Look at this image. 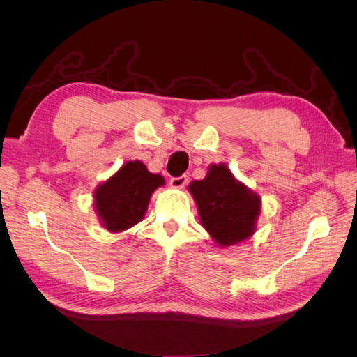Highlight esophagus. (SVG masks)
I'll return each mask as SVG.
<instances>
[{
	"instance_id": "esophagus-1",
	"label": "esophagus",
	"mask_w": 357,
	"mask_h": 357,
	"mask_svg": "<svg viewBox=\"0 0 357 357\" xmlns=\"http://www.w3.org/2000/svg\"><path fill=\"white\" fill-rule=\"evenodd\" d=\"M188 176H180V177H172L171 180H169V185H171V188H176V189H181V188H185L186 185H188Z\"/></svg>"
}]
</instances>
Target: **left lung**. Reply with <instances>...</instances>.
<instances>
[{"mask_svg":"<svg viewBox=\"0 0 357 357\" xmlns=\"http://www.w3.org/2000/svg\"><path fill=\"white\" fill-rule=\"evenodd\" d=\"M189 190L202 226L219 245L236 244L256 231L261 198L236 181L226 165H211L207 177L192 181Z\"/></svg>","mask_w":357,"mask_h":357,"instance_id":"obj_1","label":"left lung"}]
</instances>
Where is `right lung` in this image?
<instances>
[{"label":"right lung","instance_id":"add662e5","mask_svg":"<svg viewBox=\"0 0 357 357\" xmlns=\"http://www.w3.org/2000/svg\"><path fill=\"white\" fill-rule=\"evenodd\" d=\"M165 183L139 160H129L95 190V208L105 229L122 232L144 218L152 193Z\"/></svg>","mask_w":357,"mask_h":357}]
</instances>
